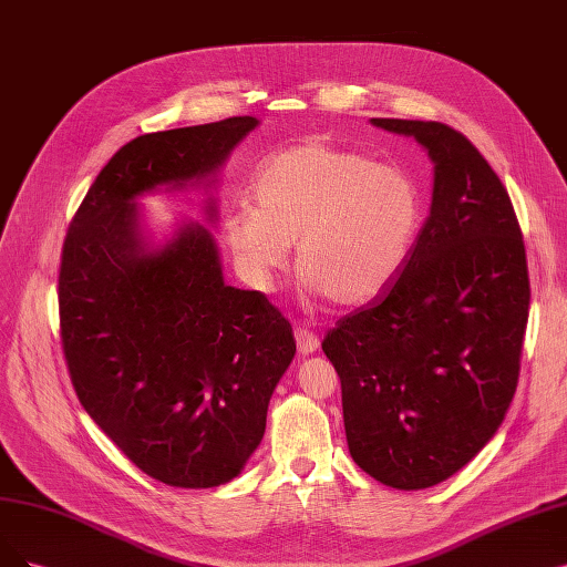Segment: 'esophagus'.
Wrapping results in <instances>:
<instances>
[{"mask_svg":"<svg viewBox=\"0 0 567 567\" xmlns=\"http://www.w3.org/2000/svg\"><path fill=\"white\" fill-rule=\"evenodd\" d=\"M296 342H298V351L302 353V355H309V353H313L316 349H319V337H316L311 330H307L305 326H298L296 328Z\"/></svg>","mask_w":567,"mask_h":567,"instance_id":"1","label":"esophagus"}]
</instances>
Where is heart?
Returning a JSON list of instances; mask_svg holds the SVG:
<instances>
[{
  "instance_id": "heart-1",
  "label": "heart",
  "mask_w": 567,
  "mask_h": 567,
  "mask_svg": "<svg viewBox=\"0 0 567 567\" xmlns=\"http://www.w3.org/2000/svg\"><path fill=\"white\" fill-rule=\"evenodd\" d=\"M251 195L256 205L241 202L223 220L244 279L267 288L298 239L300 277L337 307L381 296L421 225V193L410 174L319 140L269 155Z\"/></svg>"
}]
</instances>
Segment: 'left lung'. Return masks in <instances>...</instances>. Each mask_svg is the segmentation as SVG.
<instances>
[{"mask_svg": "<svg viewBox=\"0 0 567 567\" xmlns=\"http://www.w3.org/2000/svg\"><path fill=\"white\" fill-rule=\"evenodd\" d=\"M372 125L427 148L433 205L398 279L321 347L342 381L353 461L381 484L419 491L477 456L509 410L528 262L503 181L465 134L435 121Z\"/></svg>", "mask_w": 567, "mask_h": 567, "instance_id": "8db88e82", "label": "left lung"}]
</instances>
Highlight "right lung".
<instances>
[{"instance_id":"obj_1","label":"right lung","mask_w":567,"mask_h":567,"mask_svg":"<svg viewBox=\"0 0 567 567\" xmlns=\"http://www.w3.org/2000/svg\"><path fill=\"white\" fill-rule=\"evenodd\" d=\"M256 125L235 116L132 140L97 174L62 244L60 337L74 391L104 435L167 486L237 477L265 435L296 337L260 290L225 286L205 225H181L153 248L134 199L212 186Z\"/></svg>"}]
</instances>
